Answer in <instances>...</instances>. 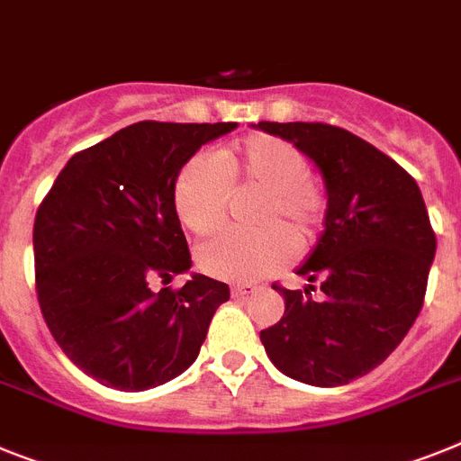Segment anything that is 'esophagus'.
<instances>
[{"mask_svg":"<svg viewBox=\"0 0 461 461\" xmlns=\"http://www.w3.org/2000/svg\"><path fill=\"white\" fill-rule=\"evenodd\" d=\"M255 290H258V285H253V284H237L234 288H231V295L246 297V295H253Z\"/></svg>","mask_w":461,"mask_h":461,"instance_id":"1","label":"esophagus"}]
</instances>
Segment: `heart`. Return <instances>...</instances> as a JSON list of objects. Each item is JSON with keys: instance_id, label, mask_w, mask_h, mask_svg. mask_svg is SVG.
Masks as SVG:
<instances>
[{"instance_id": "obj_1", "label": "heart", "mask_w": 461, "mask_h": 461, "mask_svg": "<svg viewBox=\"0 0 461 461\" xmlns=\"http://www.w3.org/2000/svg\"><path fill=\"white\" fill-rule=\"evenodd\" d=\"M265 189L255 231H230L199 250V267L227 281H253L274 272L295 253V241H309L326 218V194L309 180V161L295 145L276 135L255 133L218 154L215 164L189 158L173 180V211L194 237H211L227 220V187ZM288 226L287 230L285 227Z\"/></svg>"}]
</instances>
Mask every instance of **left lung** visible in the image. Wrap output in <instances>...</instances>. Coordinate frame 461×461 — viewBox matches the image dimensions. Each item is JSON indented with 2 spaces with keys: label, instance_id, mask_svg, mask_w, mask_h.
I'll use <instances>...</instances> for the list:
<instances>
[{
  "label": "left lung",
  "instance_id": "8db88e82",
  "mask_svg": "<svg viewBox=\"0 0 461 461\" xmlns=\"http://www.w3.org/2000/svg\"><path fill=\"white\" fill-rule=\"evenodd\" d=\"M293 142L326 183V230L297 274L319 284L288 290L278 323L260 332L269 361L314 386L349 384L377 368L424 304L436 234L415 177L349 131L330 123L260 122Z\"/></svg>",
  "mask_w": 461,
  "mask_h": 461
}]
</instances>
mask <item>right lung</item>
<instances>
[{"label": "right lung", "mask_w": 461, "mask_h": 461, "mask_svg": "<svg viewBox=\"0 0 461 461\" xmlns=\"http://www.w3.org/2000/svg\"><path fill=\"white\" fill-rule=\"evenodd\" d=\"M237 123L138 122L77 152L34 218L37 300L58 347L100 384L145 392L192 366L230 285L192 274L173 180Z\"/></svg>", "instance_id": "right-lung-1"}]
</instances>
